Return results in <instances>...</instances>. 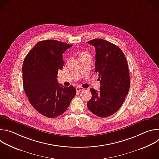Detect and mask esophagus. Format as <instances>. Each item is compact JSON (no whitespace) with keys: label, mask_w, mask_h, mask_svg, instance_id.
<instances>
[{"label":"esophagus","mask_w":159,"mask_h":159,"mask_svg":"<svg viewBox=\"0 0 159 159\" xmlns=\"http://www.w3.org/2000/svg\"><path fill=\"white\" fill-rule=\"evenodd\" d=\"M84 89H85L84 88H83V87H80V86H78V87L76 88V90H77V92H79V91H80V90H84Z\"/></svg>","instance_id":"1"}]
</instances>
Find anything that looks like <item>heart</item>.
<instances>
[{"label": "heart", "instance_id": "obj_1", "mask_svg": "<svg viewBox=\"0 0 159 159\" xmlns=\"http://www.w3.org/2000/svg\"><path fill=\"white\" fill-rule=\"evenodd\" d=\"M84 53H81L80 55H82V54H84Z\"/></svg>", "mask_w": 159, "mask_h": 159}]
</instances>
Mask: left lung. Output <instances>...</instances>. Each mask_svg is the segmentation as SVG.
<instances>
[{"mask_svg":"<svg viewBox=\"0 0 159 159\" xmlns=\"http://www.w3.org/2000/svg\"><path fill=\"white\" fill-rule=\"evenodd\" d=\"M96 48L95 72L99 74L100 90L90 89L92 98L87 102L95 115L105 118L115 113L123 104L130 86L126 57L116 44L102 39L87 42Z\"/></svg>","mask_w":159,"mask_h":159,"instance_id":"1","label":"left lung"}]
</instances>
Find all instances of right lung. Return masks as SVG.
I'll return each instance as SVG.
<instances>
[{"label":"right lung","mask_w":159,"mask_h":159,"mask_svg":"<svg viewBox=\"0 0 159 159\" xmlns=\"http://www.w3.org/2000/svg\"><path fill=\"white\" fill-rule=\"evenodd\" d=\"M72 45L54 39L36 43L22 65L25 92L33 107L41 115L56 118L69 107L76 95L73 86L58 84L57 76L63 66V54Z\"/></svg>","instance_id":"1"}]
</instances>
